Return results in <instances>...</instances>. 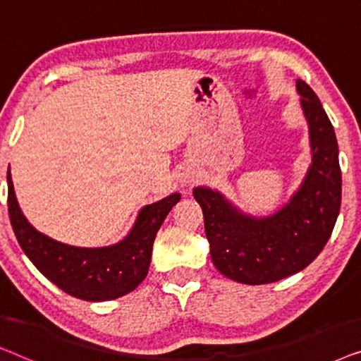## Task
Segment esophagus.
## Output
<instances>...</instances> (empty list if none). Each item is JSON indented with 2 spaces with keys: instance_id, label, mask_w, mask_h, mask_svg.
Masks as SVG:
<instances>
[{
  "instance_id": "obj_1",
  "label": "esophagus",
  "mask_w": 361,
  "mask_h": 361,
  "mask_svg": "<svg viewBox=\"0 0 361 361\" xmlns=\"http://www.w3.org/2000/svg\"><path fill=\"white\" fill-rule=\"evenodd\" d=\"M190 182H194V177H192V176H184V177H182V184L189 185Z\"/></svg>"
}]
</instances>
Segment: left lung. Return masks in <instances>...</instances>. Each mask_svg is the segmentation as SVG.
I'll return each mask as SVG.
<instances>
[{
  "label": "left lung",
  "instance_id": "left-lung-1",
  "mask_svg": "<svg viewBox=\"0 0 361 361\" xmlns=\"http://www.w3.org/2000/svg\"><path fill=\"white\" fill-rule=\"evenodd\" d=\"M309 126L310 162L302 184L268 216L240 210L219 190L200 185L194 199L204 212L215 268L241 284H269L299 273L324 250L342 202V172L332 123L312 88L295 80Z\"/></svg>",
  "mask_w": 361,
  "mask_h": 361
}]
</instances>
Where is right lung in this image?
I'll use <instances>...</instances> for the list:
<instances>
[{
    "mask_svg": "<svg viewBox=\"0 0 361 361\" xmlns=\"http://www.w3.org/2000/svg\"><path fill=\"white\" fill-rule=\"evenodd\" d=\"M179 200L180 194L174 192L142 207L130 233L115 245L82 248L61 243L29 224L19 209L8 169V212L19 246L59 289L90 302L121 298L142 283L149 269L157 230Z\"/></svg>",
    "mask_w": 361,
    "mask_h": 361,
    "instance_id": "add662e5",
    "label": "right lung"
}]
</instances>
